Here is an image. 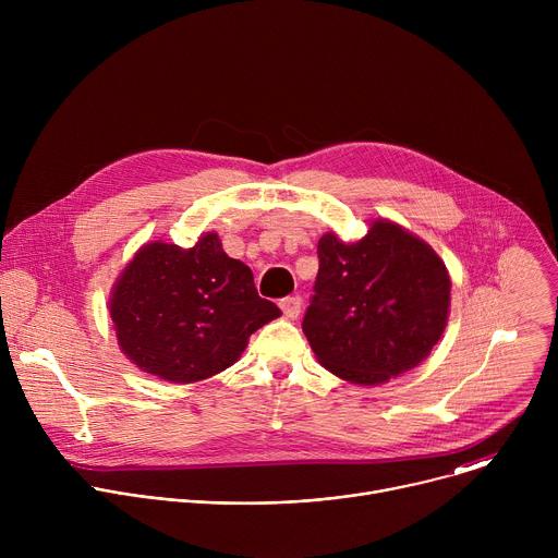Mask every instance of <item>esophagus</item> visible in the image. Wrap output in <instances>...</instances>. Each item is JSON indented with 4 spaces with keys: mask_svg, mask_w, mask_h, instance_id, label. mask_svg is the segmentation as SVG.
<instances>
[{
    "mask_svg": "<svg viewBox=\"0 0 558 558\" xmlns=\"http://www.w3.org/2000/svg\"><path fill=\"white\" fill-rule=\"evenodd\" d=\"M280 308L284 313V317H289V320H295V317L300 315V308H302V298L300 295H287L280 300Z\"/></svg>",
    "mask_w": 558,
    "mask_h": 558,
    "instance_id": "obj_1",
    "label": "esophagus"
}]
</instances>
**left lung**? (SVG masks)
Masks as SVG:
<instances>
[{"instance_id":"left-lung-1","label":"left lung","mask_w":558,"mask_h":558,"mask_svg":"<svg viewBox=\"0 0 558 558\" xmlns=\"http://www.w3.org/2000/svg\"><path fill=\"white\" fill-rule=\"evenodd\" d=\"M317 258L302 331L325 368L373 386L430 355L448 323L450 276L422 238L375 220L357 243L325 233Z\"/></svg>"}]
</instances>
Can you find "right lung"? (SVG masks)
Masks as SVG:
<instances>
[{
    "label": "right lung",
    "mask_w": 558,
    "mask_h": 558,
    "mask_svg": "<svg viewBox=\"0 0 558 558\" xmlns=\"http://www.w3.org/2000/svg\"><path fill=\"white\" fill-rule=\"evenodd\" d=\"M278 315L258 295L252 269L229 258L211 231L190 250L143 245L110 298L121 351L141 371L174 384L229 368L250 336Z\"/></svg>",
    "instance_id": "obj_1"
}]
</instances>
